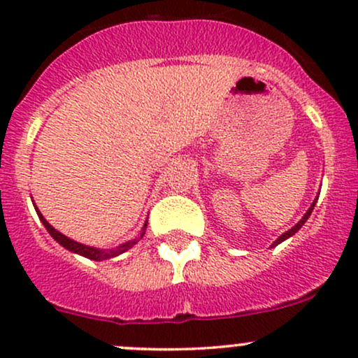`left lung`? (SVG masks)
Wrapping results in <instances>:
<instances>
[{"label": "left lung", "mask_w": 358, "mask_h": 358, "mask_svg": "<svg viewBox=\"0 0 358 358\" xmlns=\"http://www.w3.org/2000/svg\"><path fill=\"white\" fill-rule=\"evenodd\" d=\"M318 195H320V193H318ZM316 200H318V196H316V199L313 200V203H311V207H310V208H308V210H306V213H305V215H303V219H301V220H299V222H298V224H296V225H294V227H291V229H289V231H286L285 234H282V236H279V237H278V239H276V241H274V242H273V244H271V248H276V245H278V244H281V242H282V241L289 239V237H291V236H294V234H296V232L299 231V229H301V227H303V225H305V222L308 220V217H310V215H311V212H313V208H315V203H316Z\"/></svg>", "instance_id": "1"}]
</instances>
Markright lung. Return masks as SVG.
<instances>
[{"mask_svg":"<svg viewBox=\"0 0 358 358\" xmlns=\"http://www.w3.org/2000/svg\"><path fill=\"white\" fill-rule=\"evenodd\" d=\"M34 205H35V203H34ZM35 210H36V213H38L40 220H42V224L45 225V229H47L48 234H50L53 239L59 242L62 248H65L67 250H71V252L79 254V256H84V257H87V259H92V261H104V259L116 257V256H119V254H122V252H126V250H129L131 248H133L134 244H138L139 239H143V236H145V232H146V225H148V220H146L145 225H143V229H141V234H139V237H136V239L127 241V242H124V244L117 245V248H114V249H97V248H90V245L80 244V242H77V241L69 239L67 236H64V234L57 231V229H53L52 225L48 224L47 220H45V217L42 215V213H40L38 208L35 207Z\"/></svg>","mask_w":358,"mask_h":358,"instance_id":"obj_1","label":"right lung"}]
</instances>
